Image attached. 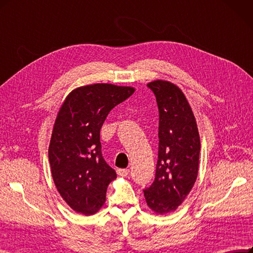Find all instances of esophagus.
<instances>
[{"instance_id":"34e87169","label":"esophagus","mask_w":253,"mask_h":253,"mask_svg":"<svg viewBox=\"0 0 253 253\" xmlns=\"http://www.w3.org/2000/svg\"><path fill=\"white\" fill-rule=\"evenodd\" d=\"M117 173H118V176L126 177V176H127L128 173H129V169H117Z\"/></svg>"}]
</instances>
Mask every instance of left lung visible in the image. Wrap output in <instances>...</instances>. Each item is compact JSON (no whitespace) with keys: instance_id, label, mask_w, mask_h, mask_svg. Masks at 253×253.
Returning a JSON list of instances; mask_svg holds the SVG:
<instances>
[{"instance_id":"8db88e82","label":"left lung","mask_w":253,"mask_h":253,"mask_svg":"<svg viewBox=\"0 0 253 253\" xmlns=\"http://www.w3.org/2000/svg\"><path fill=\"white\" fill-rule=\"evenodd\" d=\"M159 109V150L153 184L143 190L157 214L176 211L198 177L201 142L196 118L181 89L168 81L147 84Z\"/></svg>"}]
</instances>
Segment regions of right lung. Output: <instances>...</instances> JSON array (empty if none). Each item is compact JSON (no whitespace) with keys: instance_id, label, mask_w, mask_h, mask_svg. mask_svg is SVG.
<instances>
[{"instance_id":"right-lung-1","label":"right lung","mask_w":253,"mask_h":253,"mask_svg":"<svg viewBox=\"0 0 253 253\" xmlns=\"http://www.w3.org/2000/svg\"><path fill=\"white\" fill-rule=\"evenodd\" d=\"M134 92L112 84L83 85L59 108L48 152L51 173L59 195L78 213H96L106 202L116 172L101 155L100 128L110 111Z\"/></svg>"}]
</instances>
